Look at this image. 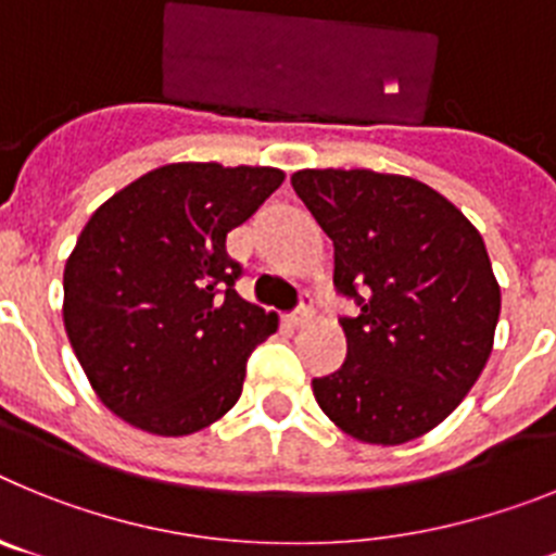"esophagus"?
<instances>
[{
    "instance_id": "34e87169",
    "label": "esophagus",
    "mask_w": 556,
    "mask_h": 556,
    "mask_svg": "<svg viewBox=\"0 0 556 556\" xmlns=\"http://www.w3.org/2000/svg\"><path fill=\"white\" fill-rule=\"evenodd\" d=\"M312 314H314L312 298H308V294H301V306L294 308V314L289 317V320H292V326H306V323L312 320Z\"/></svg>"
}]
</instances>
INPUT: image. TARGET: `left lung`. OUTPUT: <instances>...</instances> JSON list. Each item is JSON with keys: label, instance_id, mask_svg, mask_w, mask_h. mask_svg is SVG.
Listing matches in <instances>:
<instances>
[{"label": "left lung", "instance_id": "left-lung-1", "mask_svg": "<svg viewBox=\"0 0 556 556\" xmlns=\"http://www.w3.org/2000/svg\"><path fill=\"white\" fill-rule=\"evenodd\" d=\"M303 200L333 242L342 367L314 378L320 409L345 434L401 445L462 404L488 365L501 289L479 230L454 203L404 175L301 169Z\"/></svg>", "mask_w": 556, "mask_h": 556}]
</instances>
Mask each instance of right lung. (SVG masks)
<instances>
[{
	"label": "right lung",
	"mask_w": 556,
	"mask_h": 556,
	"mask_svg": "<svg viewBox=\"0 0 556 556\" xmlns=\"http://www.w3.org/2000/svg\"><path fill=\"white\" fill-rule=\"evenodd\" d=\"M281 184L273 166L169 164L88 219L63 273V323L113 415L184 437L239 401L278 317L236 294L242 264L225 239Z\"/></svg>",
	"instance_id": "obj_1"
}]
</instances>
